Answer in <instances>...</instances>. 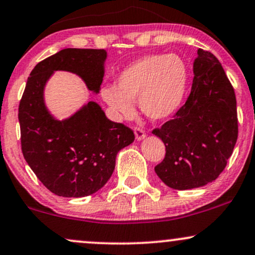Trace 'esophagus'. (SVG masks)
Listing matches in <instances>:
<instances>
[{"label":"esophagus","mask_w":255,"mask_h":255,"mask_svg":"<svg viewBox=\"0 0 255 255\" xmlns=\"http://www.w3.org/2000/svg\"><path fill=\"white\" fill-rule=\"evenodd\" d=\"M134 134H135V139L137 140V141H140V140H142L146 136L145 130L142 129V128H139V127L134 128Z\"/></svg>","instance_id":"34e87169"}]
</instances>
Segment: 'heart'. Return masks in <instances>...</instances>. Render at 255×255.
Segmentation results:
<instances>
[{
	"label": "heart",
	"instance_id": "heart-1",
	"mask_svg": "<svg viewBox=\"0 0 255 255\" xmlns=\"http://www.w3.org/2000/svg\"><path fill=\"white\" fill-rule=\"evenodd\" d=\"M189 84L186 61L177 54L147 55L131 62L118 75V85H107L101 96L119 119L140 110L152 121L174 115L183 104Z\"/></svg>",
	"mask_w": 255,
	"mask_h": 255
}]
</instances>
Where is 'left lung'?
Here are the masks:
<instances>
[{"label": "left lung", "instance_id": "left-lung-1", "mask_svg": "<svg viewBox=\"0 0 255 255\" xmlns=\"http://www.w3.org/2000/svg\"><path fill=\"white\" fill-rule=\"evenodd\" d=\"M191 95L170 121L152 133L165 145L158 177L177 191L212 182L227 165L238 140L236 97L217 57L198 50Z\"/></svg>", "mask_w": 255, "mask_h": 255}]
</instances>
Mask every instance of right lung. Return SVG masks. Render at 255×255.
<instances>
[{
  "instance_id": "add662e5",
  "label": "right lung",
  "mask_w": 255,
  "mask_h": 255,
  "mask_svg": "<svg viewBox=\"0 0 255 255\" xmlns=\"http://www.w3.org/2000/svg\"><path fill=\"white\" fill-rule=\"evenodd\" d=\"M104 49H63L39 62L27 79L19 105L24 158L49 191L64 198L93 194L108 182L119 151L134 141V133L110 121L96 102L71 118L55 119L44 102V89L56 71L77 74L93 93L104 77Z\"/></svg>"
}]
</instances>
